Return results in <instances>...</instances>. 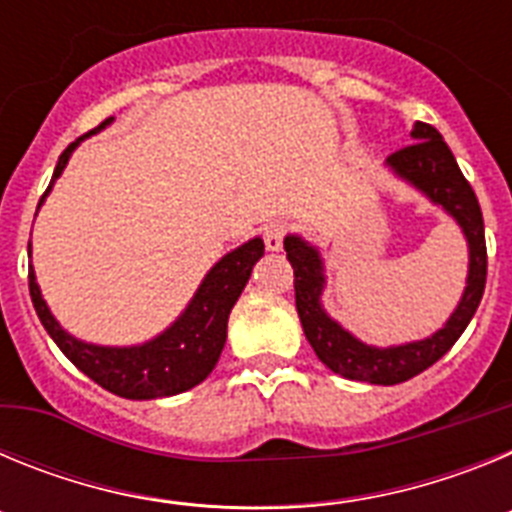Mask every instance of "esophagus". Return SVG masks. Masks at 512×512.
Segmentation results:
<instances>
[{
    "instance_id": "34e87169",
    "label": "esophagus",
    "mask_w": 512,
    "mask_h": 512,
    "mask_svg": "<svg viewBox=\"0 0 512 512\" xmlns=\"http://www.w3.org/2000/svg\"><path fill=\"white\" fill-rule=\"evenodd\" d=\"M284 233H287V225L284 223H274L264 230V243L269 251H279L284 243Z\"/></svg>"
}]
</instances>
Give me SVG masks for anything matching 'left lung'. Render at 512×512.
Listing matches in <instances>:
<instances>
[{"label": "left lung", "mask_w": 512, "mask_h": 512, "mask_svg": "<svg viewBox=\"0 0 512 512\" xmlns=\"http://www.w3.org/2000/svg\"><path fill=\"white\" fill-rule=\"evenodd\" d=\"M410 138L413 143L387 156L384 166L400 182L418 189L431 205L441 207L461 228L469 251L467 287L461 292L459 305L454 307L443 328H438L428 338L400 343V346L382 348L359 341L338 320L330 318L323 307L325 264L318 246H312L302 235L295 233L284 238V251L295 269L297 315H300L302 330H305V338L310 341L315 356L328 366L330 372L354 379V382L382 384V387L408 382L425 372L428 366L436 364L459 341L469 320L474 318L487 282L485 220H482L477 194L464 179L454 153L443 143L436 128L425 125V122H415Z\"/></svg>", "instance_id": "8db88e82"}]
</instances>
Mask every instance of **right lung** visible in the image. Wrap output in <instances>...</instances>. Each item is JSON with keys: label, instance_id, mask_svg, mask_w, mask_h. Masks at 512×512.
Listing matches in <instances>:
<instances>
[{"label": "right lung", "instance_id": "right-lung-1", "mask_svg": "<svg viewBox=\"0 0 512 512\" xmlns=\"http://www.w3.org/2000/svg\"><path fill=\"white\" fill-rule=\"evenodd\" d=\"M112 120L115 117H107L102 125L76 138L58 156L56 171H53V179L45 194L40 197L38 210L45 197L51 194L53 184L63 174L71 153L79 148L81 140L112 125ZM27 256H33L30 243H27ZM261 256H264V241L259 235L225 253L223 259L207 271L182 315L169 328L161 330L158 336H153L151 341L135 343V346H99V343H87L71 336L69 330L53 318L51 307L43 300L33 266H30L27 279H30V297H33L40 323L48 330V336L56 341V346L61 348L63 356L79 372H84L99 387L117 397H125V400H158V397H171L192 390L210 377L217 359L223 354L225 338H228L230 310L241 297L243 287L251 279L253 266Z\"/></svg>", "mask_w": 512, "mask_h": 512}]
</instances>
